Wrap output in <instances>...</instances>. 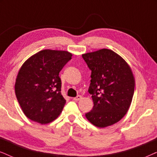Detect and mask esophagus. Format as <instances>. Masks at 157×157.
<instances>
[{"instance_id": "esophagus-1", "label": "esophagus", "mask_w": 157, "mask_h": 157, "mask_svg": "<svg viewBox=\"0 0 157 157\" xmlns=\"http://www.w3.org/2000/svg\"><path fill=\"white\" fill-rule=\"evenodd\" d=\"M81 98H82V96H80V95H78V96H77L76 97H75V98H74V100H75V101H79V100H81Z\"/></svg>"}]
</instances>
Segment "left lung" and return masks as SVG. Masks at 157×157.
<instances>
[{
  "instance_id": "8db88e82",
  "label": "left lung",
  "mask_w": 157,
  "mask_h": 157,
  "mask_svg": "<svg viewBox=\"0 0 157 157\" xmlns=\"http://www.w3.org/2000/svg\"><path fill=\"white\" fill-rule=\"evenodd\" d=\"M82 57L91 71L89 92L94 101L86 117L97 127L113 125L125 116L132 103L135 86L132 69L110 49L84 53Z\"/></svg>"
}]
</instances>
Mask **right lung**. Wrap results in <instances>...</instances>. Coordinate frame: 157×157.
Returning <instances> with one entry per match:
<instances>
[{
	"instance_id": "add662e5",
	"label": "right lung",
	"mask_w": 157,
	"mask_h": 157,
	"mask_svg": "<svg viewBox=\"0 0 157 157\" xmlns=\"http://www.w3.org/2000/svg\"><path fill=\"white\" fill-rule=\"evenodd\" d=\"M66 51L45 49L28 59L17 75L16 96L23 112L41 124L54 121L66 104L59 72L71 59Z\"/></svg>"
}]
</instances>
